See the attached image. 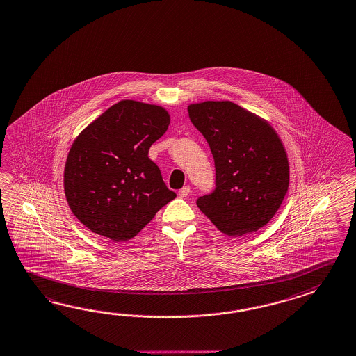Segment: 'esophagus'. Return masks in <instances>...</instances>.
Segmentation results:
<instances>
[{
  "mask_svg": "<svg viewBox=\"0 0 356 356\" xmlns=\"http://www.w3.org/2000/svg\"><path fill=\"white\" fill-rule=\"evenodd\" d=\"M190 194V186L189 185H185L182 189L179 191V195L181 197H186Z\"/></svg>",
  "mask_w": 356,
  "mask_h": 356,
  "instance_id": "34e87169",
  "label": "esophagus"
}]
</instances>
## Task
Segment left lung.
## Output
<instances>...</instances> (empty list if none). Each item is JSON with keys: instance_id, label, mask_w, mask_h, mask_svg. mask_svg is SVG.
Segmentation results:
<instances>
[{"instance_id": "8db88e82", "label": "left lung", "mask_w": 356, "mask_h": 356, "mask_svg": "<svg viewBox=\"0 0 356 356\" xmlns=\"http://www.w3.org/2000/svg\"><path fill=\"white\" fill-rule=\"evenodd\" d=\"M190 121L206 138L216 167V188L197 206L229 236L267 225L289 189V161L267 121L229 101L190 104Z\"/></svg>"}]
</instances>
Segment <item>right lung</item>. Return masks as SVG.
Segmentation results:
<instances>
[{"instance_id":"add662e5","label":"right lung","mask_w":356,"mask_h":356,"mask_svg":"<svg viewBox=\"0 0 356 356\" xmlns=\"http://www.w3.org/2000/svg\"><path fill=\"white\" fill-rule=\"evenodd\" d=\"M170 115L156 104L121 101L86 127L67 154L63 186L74 216L113 241H127L176 197L148 157Z\"/></svg>"}]
</instances>
